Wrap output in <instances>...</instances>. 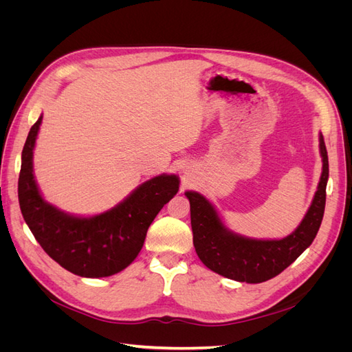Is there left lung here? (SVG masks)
I'll use <instances>...</instances> for the list:
<instances>
[{
	"mask_svg": "<svg viewBox=\"0 0 352 352\" xmlns=\"http://www.w3.org/2000/svg\"><path fill=\"white\" fill-rule=\"evenodd\" d=\"M323 172L317 192L301 225L289 236L278 241H260L235 235L223 226L210 202L198 192H185L190 204V226L194 247L207 267L228 279L261 283L282 273L310 247L322 225L329 177L327 151L320 135Z\"/></svg>",
	"mask_w": 352,
	"mask_h": 352,
	"instance_id": "1",
	"label": "left lung"
}]
</instances>
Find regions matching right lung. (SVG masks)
Segmentation results:
<instances>
[{
  "label": "right lung",
  "instance_id": "right-lung-1",
  "mask_svg": "<svg viewBox=\"0 0 352 352\" xmlns=\"http://www.w3.org/2000/svg\"><path fill=\"white\" fill-rule=\"evenodd\" d=\"M42 116L30 127L19 175V204L35 239L61 267L82 278H105L126 269L140 254L158 211L179 190V177L146 180L110 211L94 217L66 214L41 197L32 155Z\"/></svg>",
  "mask_w": 352,
  "mask_h": 352
}]
</instances>
